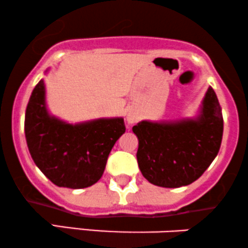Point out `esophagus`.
<instances>
[{
	"label": "esophagus",
	"mask_w": 248,
	"mask_h": 248,
	"mask_svg": "<svg viewBox=\"0 0 248 248\" xmlns=\"http://www.w3.org/2000/svg\"><path fill=\"white\" fill-rule=\"evenodd\" d=\"M136 120H138V118H136V115H134V114H128V115H127V121H128V124H134V122H135Z\"/></svg>",
	"instance_id": "esophagus-1"
}]
</instances>
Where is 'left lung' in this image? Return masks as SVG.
<instances>
[{"label": "left lung", "instance_id": "left-lung-1", "mask_svg": "<svg viewBox=\"0 0 248 248\" xmlns=\"http://www.w3.org/2000/svg\"><path fill=\"white\" fill-rule=\"evenodd\" d=\"M223 129L221 107L212 87L195 118L139 122L133 132L139 139L136 157L142 175L157 186H189L216 158Z\"/></svg>", "mask_w": 248, "mask_h": 248}]
</instances>
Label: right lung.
Instances as JSON below:
<instances>
[{"label": "right lung", "mask_w": 248, "mask_h": 248, "mask_svg": "<svg viewBox=\"0 0 248 248\" xmlns=\"http://www.w3.org/2000/svg\"><path fill=\"white\" fill-rule=\"evenodd\" d=\"M24 132L31 157L53 184L82 189L101 178L108 155L126 127L122 118L72 124L51 115L41 79L28 102Z\"/></svg>", "instance_id": "right-lung-1"}]
</instances>
